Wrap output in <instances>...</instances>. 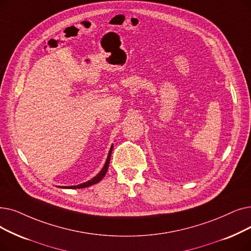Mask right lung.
Returning a JSON list of instances; mask_svg holds the SVG:
<instances>
[{"instance_id":"add662e5","label":"right lung","mask_w":251,"mask_h":251,"mask_svg":"<svg viewBox=\"0 0 251 251\" xmlns=\"http://www.w3.org/2000/svg\"><path fill=\"white\" fill-rule=\"evenodd\" d=\"M112 151H113V146L111 147V150L110 151H108V155H107V158H106V161L104 163V166L102 167V169L100 170V172L97 174L96 176H94L92 179L86 181V182H83V183H80L78 184V186H71V187H62L64 189H84V188H88L90 186H92V184H95L97 182H100L106 174L107 172V169H108V164H110V160H111V154H112Z\"/></svg>"}]
</instances>
